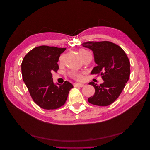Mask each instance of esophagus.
I'll use <instances>...</instances> for the list:
<instances>
[{"instance_id":"esophagus-1","label":"esophagus","mask_w":150,"mask_h":150,"mask_svg":"<svg viewBox=\"0 0 150 150\" xmlns=\"http://www.w3.org/2000/svg\"><path fill=\"white\" fill-rule=\"evenodd\" d=\"M74 87H80V88H82V87H84V84H81V83H74Z\"/></svg>"}]
</instances>
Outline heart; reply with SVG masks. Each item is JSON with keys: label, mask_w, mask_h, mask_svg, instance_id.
Masks as SVG:
<instances>
[{"label": "heart", "mask_w": 150, "mask_h": 150, "mask_svg": "<svg viewBox=\"0 0 150 150\" xmlns=\"http://www.w3.org/2000/svg\"><path fill=\"white\" fill-rule=\"evenodd\" d=\"M79 55L81 58H83V57L87 56V55H88V54H90L89 51H88L87 50H86L84 49H80L79 50ZM62 59H63V56H61V57L59 59V61L62 62ZM69 75L71 77H72V78H74L77 80H80L82 79V73L80 72H78V71H72L69 73Z\"/></svg>", "instance_id": "obj_1"}]
</instances>
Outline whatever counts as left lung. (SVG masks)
<instances>
[{
    "label": "left lung",
    "instance_id": "obj_1",
    "mask_svg": "<svg viewBox=\"0 0 150 150\" xmlns=\"http://www.w3.org/2000/svg\"><path fill=\"white\" fill-rule=\"evenodd\" d=\"M92 50L97 66L91 74L101 75L104 83L97 86L94 82L89 84L94 87L95 93L88 98L94 105L106 106L119 97L130 76L129 60L121 47L110 41H88L82 44Z\"/></svg>",
    "mask_w": 150,
    "mask_h": 150
}]
</instances>
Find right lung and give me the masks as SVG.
Here are the masks:
<instances>
[{
	"mask_svg": "<svg viewBox=\"0 0 150 150\" xmlns=\"http://www.w3.org/2000/svg\"><path fill=\"white\" fill-rule=\"evenodd\" d=\"M66 48L40 46L32 49L21 64L22 79L30 96L44 110H56L65 104L73 85L68 81L54 84L52 72L59 69L57 62Z\"/></svg>",
	"mask_w": 150,
	"mask_h": 150,
	"instance_id": "add662e5",
	"label": "right lung"
}]
</instances>
